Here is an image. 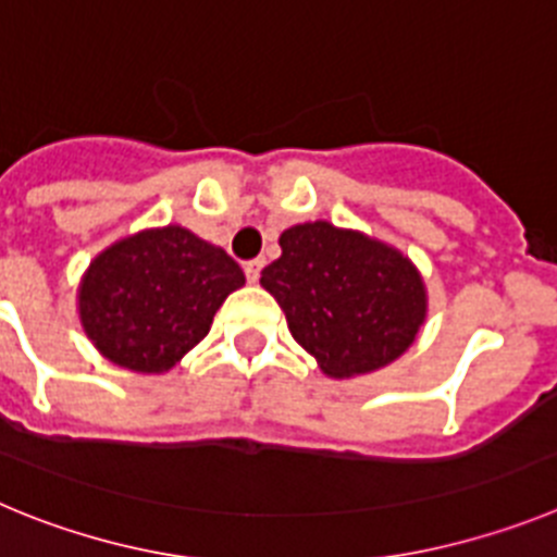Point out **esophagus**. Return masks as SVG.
Returning a JSON list of instances; mask_svg holds the SVG:
<instances>
[{
	"mask_svg": "<svg viewBox=\"0 0 557 557\" xmlns=\"http://www.w3.org/2000/svg\"><path fill=\"white\" fill-rule=\"evenodd\" d=\"M262 259H250V262H245L243 264V270H245V278H248L250 284H256L259 282V273H262Z\"/></svg>",
	"mask_w": 557,
	"mask_h": 557,
	"instance_id": "34e87169",
	"label": "esophagus"
}]
</instances>
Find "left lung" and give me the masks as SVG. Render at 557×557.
I'll return each mask as SVG.
<instances>
[{"label": "left lung", "mask_w": 557, "mask_h": 557, "mask_svg": "<svg viewBox=\"0 0 557 557\" xmlns=\"http://www.w3.org/2000/svg\"><path fill=\"white\" fill-rule=\"evenodd\" d=\"M278 245L259 282L326 376L371 373L416 343L426 287L401 250L326 220L293 225Z\"/></svg>", "instance_id": "8db88e82"}]
</instances>
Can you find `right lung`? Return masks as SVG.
<instances>
[{
    "mask_svg": "<svg viewBox=\"0 0 557 557\" xmlns=\"http://www.w3.org/2000/svg\"><path fill=\"white\" fill-rule=\"evenodd\" d=\"M245 284L243 268L181 225L139 231L102 250L77 289L86 337L113 366L164 373L209 334Z\"/></svg>",
    "mask_w": 557,
    "mask_h": 557,
    "instance_id": "right-lung-1",
    "label": "right lung"
}]
</instances>
